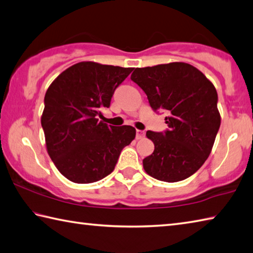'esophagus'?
I'll return each instance as SVG.
<instances>
[{"label":"esophagus","instance_id":"obj_1","mask_svg":"<svg viewBox=\"0 0 253 253\" xmlns=\"http://www.w3.org/2000/svg\"><path fill=\"white\" fill-rule=\"evenodd\" d=\"M144 137H145L144 130H139V129L136 130V139H141V138H144Z\"/></svg>","mask_w":253,"mask_h":253}]
</instances>
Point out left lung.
Masks as SVG:
<instances>
[{"label": "left lung", "instance_id": "1", "mask_svg": "<svg viewBox=\"0 0 253 253\" xmlns=\"http://www.w3.org/2000/svg\"><path fill=\"white\" fill-rule=\"evenodd\" d=\"M130 79L145 91L153 111L168 113L167 130L146 132L155 149L142 160L145 171L166 182L190 177L209 157L221 122L212 83L181 62L136 68Z\"/></svg>", "mask_w": 253, "mask_h": 253}]
</instances>
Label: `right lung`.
<instances>
[{"label":"right lung","instance_id":"add662e5","mask_svg":"<svg viewBox=\"0 0 253 253\" xmlns=\"http://www.w3.org/2000/svg\"><path fill=\"white\" fill-rule=\"evenodd\" d=\"M131 71L81 62L49 85L41 123L49 157L68 180L90 183L108 176L124 147L134 140V127L111 126L97 119Z\"/></svg>","mask_w":253,"mask_h":253}]
</instances>
